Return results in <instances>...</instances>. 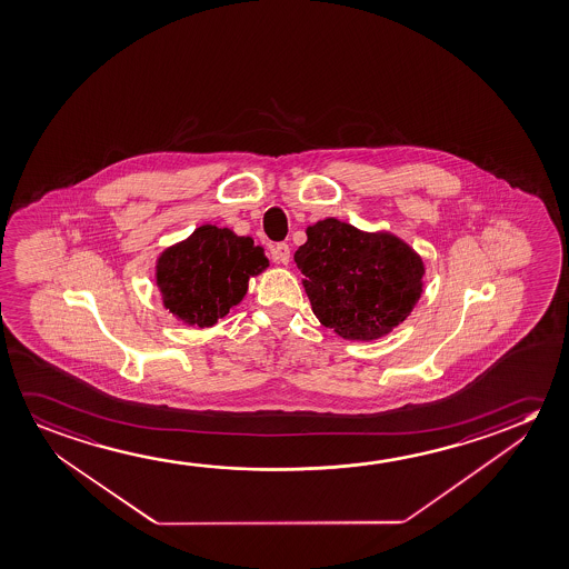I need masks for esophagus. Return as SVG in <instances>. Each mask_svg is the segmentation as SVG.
<instances>
[{"instance_id":"obj_1","label":"esophagus","mask_w":569,"mask_h":569,"mask_svg":"<svg viewBox=\"0 0 569 569\" xmlns=\"http://www.w3.org/2000/svg\"><path fill=\"white\" fill-rule=\"evenodd\" d=\"M289 246L286 242H280V244L273 246L271 248V260L276 263H283V266H288L289 262Z\"/></svg>"}]
</instances>
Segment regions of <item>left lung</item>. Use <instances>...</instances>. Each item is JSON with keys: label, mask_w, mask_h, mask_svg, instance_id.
Instances as JSON below:
<instances>
[{"label": "left lung", "mask_w": 569, "mask_h": 569, "mask_svg": "<svg viewBox=\"0 0 569 569\" xmlns=\"http://www.w3.org/2000/svg\"><path fill=\"white\" fill-rule=\"evenodd\" d=\"M293 258L317 319L349 341L385 337L421 296L420 256L388 232L319 220Z\"/></svg>", "instance_id": "left-lung-1"}]
</instances>
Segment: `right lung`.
Returning <instances> with one entry per match:
<instances>
[{
    "mask_svg": "<svg viewBox=\"0 0 569 569\" xmlns=\"http://www.w3.org/2000/svg\"><path fill=\"white\" fill-rule=\"evenodd\" d=\"M268 268L252 238L228 228L204 224L158 260V286L163 306L181 321L212 327L246 296L250 276Z\"/></svg>",
    "mask_w": 569,
    "mask_h": 569,
    "instance_id": "right-lung-1",
    "label": "right lung"
}]
</instances>
